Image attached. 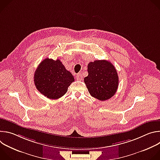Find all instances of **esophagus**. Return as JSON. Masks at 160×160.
Instances as JSON below:
<instances>
[{
  "label": "esophagus",
  "instance_id": "1",
  "mask_svg": "<svg viewBox=\"0 0 160 160\" xmlns=\"http://www.w3.org/2000/svg\"><path fill=\"white\" fill-rule=\"evenodd\" d=\"M76 78H77V79L78 80H82L83 77H82V75L81 73H78V74L77 75V76H76Z\"/></svg>",
  "mask_w": 160,
  "mask_h": 160
}]
</instances>
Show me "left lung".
Instances as JSON below:
<instances>
[{"instance_id": "1", "label": "left lung", "mask_w": 160, "mask_h": 160, "mask_svg": "<svg viewBox=\"0 0 160 160\" xmlns=\"http://www.w3.org/2000/svg\"><path fill=\"white\" fill-rule=\"evenodd\" d=\"M88 76L84 82L90 94L100 101H106L115 94L118 87V75L113 64L107 60H96L88 64Z\"/></svg>"}]
</instances>
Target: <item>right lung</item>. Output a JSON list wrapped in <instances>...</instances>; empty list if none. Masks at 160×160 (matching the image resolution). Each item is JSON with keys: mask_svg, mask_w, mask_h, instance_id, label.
<instances>
[{"mask_svg": "<svg viewBox=\"0 0 160 160\" xmlns=\"http://www.w3.org/2000/svg\"><path fill=\"white\" fill-rule=\"evenodd\" d=\"M73 82V76L66 70L59 59H45L35 72L36 88L44 96L51 99H57L64 96Z\"/></svg>", "mask_w": 160, "mask_h": 160, "instance_id": "add662e5", "label": "right lung"}]
</instances>
